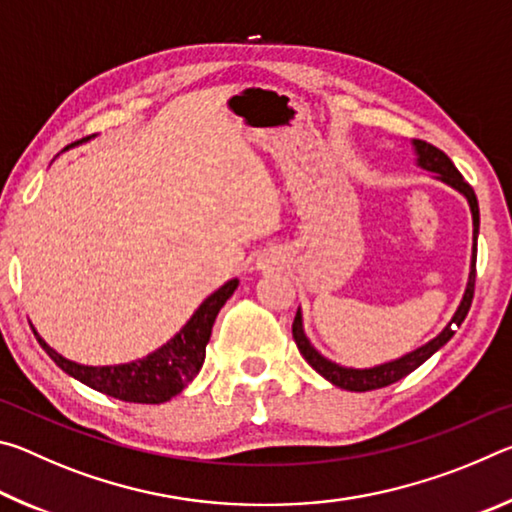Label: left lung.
Returning a JSON list of instances; mask_svg holds the SVG:
<instances>
[{"instance_id": "1", "label": "left lung", "mask_w": 512, "mask_h": 512, "mask_svg": "<svg viewBox=\"0 0 512 512\" xmlns=\"http://www.w3.org/2000/svg\"><path fill=\"white\" fill-rule=\"evenodd\" d=\"M413 146H415V153H418L420 167L431 171V173H436V178H440L443 183L458 189V192L467 198V203H470L472 221H474V253H472V266H470V280H467V289L463 293V300H461V305H458L454 318L449 320V325L436 336V339L429 341L427 345H422V348H418V350L404 354L402 359L381 363V366H375V368H363V370L343 368V366H339V363L325 359L323 354H318L314 350V345H311L305 336V329H302V314L298 309L296 318H293V339H296L300 354L305 357L309 366L318 372V375H323L327 381H332L334 386L345 388V391H354V393L375 391V388L391 386V384H395V381H400L406 375H411L415 368H420L422 363L431 357V354H436L449 339H452L456 327H461V323L467 316V311H470L472 298H474L476 239H479V203H476L474 189L465 183L461 171L454 167V162L449 160L443 151L436 149V146L429 142H422V140H413Z\"/></svg>"}]
</instances>
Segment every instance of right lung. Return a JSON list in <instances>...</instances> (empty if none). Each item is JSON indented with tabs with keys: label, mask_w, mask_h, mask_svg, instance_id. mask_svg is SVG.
<instances>
[{
	"label": "right lung",
	"mask_w": 512,
	"mask_h": 512,
	"mask_svg": "<svg viewBox=\"0 0 512 512\" xmlns=\"http://www.w3.org/2000/svg\"><path fill=\"white\" fill-rule=\"evenodd\" d=\"M239 280L225 282L219 291H214L201 307L194 311V316L187 320V325L173 336L149 357L131 363H121V366H81L65 359L54 348L40 339L51 359L56 361L58 368H63L67 375L83 381L85 386L94 391L106 393L121 402L135 404H162L169 402L173 395H178L192 381L198 370L203 368L205 348L210 341L212 325L232 293H235Z\"/></svg>",
	"instance_id": "obj_1"
}]
</instances>
